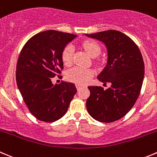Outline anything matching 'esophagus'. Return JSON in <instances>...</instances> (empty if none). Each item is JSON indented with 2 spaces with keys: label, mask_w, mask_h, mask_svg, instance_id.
Masks as SVG:
<instances>
[{
  "label": "esophagus",
  "mask_w": 157,
  "mask_h": 157,
  "mask_svg": "<svg viewBox=\"0 0 157 157\" xmlns=\"http://www.w3.org/2000/svg\"><path fill=\"white\" fill-rule=\"evenodd\" d=\"M76 86H77V90H80V89L82 87H83V86H82L81 84H78V83H77V85H76Z\"/></svg>",
  "instance_id": "esophagus-1"
}]
</instances>
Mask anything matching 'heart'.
Wrapping results in <instances>:
<instances>
[{"label": "heart", "mask_w": 157, "mask_h": 157, "mask_svg": "<svg viewBox=\"0 0 157 157\" xmlns=\"http://www.w3.org/2000/svg\"><path fill=\"white\" fill-rule=\"evenodd\" d=\"M82 46L86 52L92 57L98 56L101 52V46L98 42L92 40H86L82 43ZM74 47L71 45H66L62 51V61L64 65L70 66L73 62ZM94 75L91 69L85 67H75L67 70L66 77L68 80L78 84H86Z\"/></svg>", "instance_id": "heart-1"}]
</instances>
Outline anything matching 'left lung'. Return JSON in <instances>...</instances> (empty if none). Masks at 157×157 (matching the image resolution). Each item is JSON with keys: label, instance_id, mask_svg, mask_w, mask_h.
I'll return each instance as SVG.
<instances>
[{"label": "left lung", "instance_id": "8db88e82", "mask_svg": "<svg viewBox=\"0 0 157 157\" xmlns=\"http://www.w3.org/2000/svg\"><path fill=\"white\" fill-rule=\"evenodd\" d=\"M88 37L101 41L108 49V63L98 77L110 87H88L90 92L86 106L90 116L101 122L109 123L125 116L140 94L144 78V62L134 41L121 32L108 30Z\"/></svg>", "mask_w": 157, "mask_h": 157}]
</instances>
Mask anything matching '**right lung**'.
Instances as JSON below:
<instances>
[{
	"instance_id": "obj_1",
	"label": "right lung",
	"mask_w": 157,
	"mask_h": 157,
	"mask_svg": "<svg viewBox=\"0 0 157 157\" xmlns=\"http://www.w3.org/2000/svg\"><path fill=\"white\" fill-rule=\"evenodd\" d=\"M77 36L48 30L27 41L17 59L16 81L29 112L37 119L53 122L62 118L77 93L74 83L52 80L63 70L62 51Z\"/></svg>"
}]
</instances>
